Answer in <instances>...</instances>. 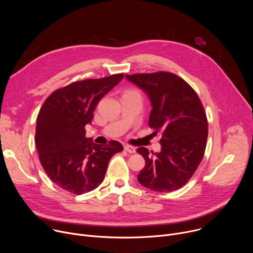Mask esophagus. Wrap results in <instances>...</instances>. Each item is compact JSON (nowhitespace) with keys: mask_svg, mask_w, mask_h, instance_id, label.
Returning <instances> with one entry per match:
<instances>
[{"mask_svg":"<svg viewBox=\"0 0 253 253\" xmlns=\"http://www.w3.org/2000/svg\"><path fill=\"white\" fill-rule=\"evenodd\" d=\"M124 149H125L128 153H131V154L136 152V148L133 147V146H131V145H125V146H124Z\"/></svg>","mask_w":253,"mask_h":253,"instance_id":"34e87169","label":"esophagus"}]
</instances>
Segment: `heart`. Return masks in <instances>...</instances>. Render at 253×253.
<instances>
[{
	"label": "heart",
	"instance_id": "obj_1",
	"mask_svg": "<svg viewBox=\"0 0 253 253\" xmlns=\"http://www.w3.org/2000/svg\"><path fill=\"white\" fill-rule=\"evenodd\" d=\"M128 93H137V92L134 91V90H130V91H127V92H126V94H128Z\"/></svg>",
	"mask_w": 253,
	"mask_h": 253
}]
</instances>
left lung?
I'll return each mask as SVG.
<instances>
[{
	"instance_id": "1",
	"label": "left lung",
	"mask_w": 253,
	"mask_h": 253,
	"mask_svg": "<svg viewBox=\"0 0 253 253\" xmlns=\"http://www.w3.org/2000/svg\"><path fill=\"white\" fill-rule=\"evenodd\" d=\"M126 79L148 95L152 106L149 127L162 133L160 152L150 155L145 147L137 149L146 162L138 181L159 192L181 188L196 171L206 148L208 122L198 95L170 72L126 75Z\"/></svg>"
}]
</instances>
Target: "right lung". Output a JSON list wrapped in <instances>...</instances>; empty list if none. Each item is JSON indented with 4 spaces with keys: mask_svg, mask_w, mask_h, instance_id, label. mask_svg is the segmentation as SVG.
Segmentation results:
<instances>
[{
    "mask_svg": "<svg viewBox=\"0 0 253 253\" xmlns=\"http://www.w3.org/2000/svg\"><path fill=\"white\" fill-rule=\"evenodd\" d=\"M123 77L76 81L54 91L44 102L35 142L45 172L60 188L78 195L94 190L102 183L111 157L123 150L118 141L98 145L85 136L99 101Z\"/></svg>",
    "mask_w": 253,
    "mask_h": 253,
    "instance_id": "right-lung-1",
    "label": "right lung"
}]
</instances>
